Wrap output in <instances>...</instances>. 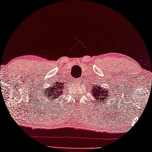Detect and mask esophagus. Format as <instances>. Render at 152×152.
<instances>
[{
	"mask_svg": "<svg viewBox=\"0 0 152 152\" xmlns=\"http://www.w3.org/2000/svg\"><path fill=\"white\" fill-rule=\"evenodd\" d=\"M75 80L77 81H80V78H78V79H75Z\"/></svg>",
	"mask_w": 152,
	"mask_h": 152,
	"instance_id": "1",
	"label": "esophagus"
}]
</instances>
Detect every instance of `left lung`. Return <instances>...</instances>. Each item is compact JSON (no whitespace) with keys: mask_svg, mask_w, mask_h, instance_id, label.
Listing matches in <instances>:
<instances>
[{"mask_svg":"<svg viewBox=\"0 0 152 152\" xmlns=\"http://www.w3.org/2000/svg\"><path fill=\"white\" fill-rule=\"evenodd\" d=\"M99 84H98L96 86H94L92 87V95L94 96V97H97L96 100H100V101L102 100V102L105 101V99L107 98V90L104 89L102 90L101 87H99Z\"/></svg>","mask_w":152,"mask_h":152,"instance_id":"8db88e82","label":"left lung"}]
</instances>
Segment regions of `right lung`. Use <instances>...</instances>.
<instances>
[{
  "mask_svg": "<svg viewBox=\"0 0 152 152\" xmlns=\"http://www.w3.org/2000/svg\"><path fill=\"white\" fill-rule=\"evenodd\" d=\"M64 83L62 82H55L54 84L51 86L50 88H48L47 90L45 91V94L48 99L53 100V99H58L59 96L62 94L63 91V86Z\"/></svg>",
  "mask_w": 152,
  "mask_h": 152,
  "instance_id": "add662e5",
  "label": "right lung"
}]
</instances>
